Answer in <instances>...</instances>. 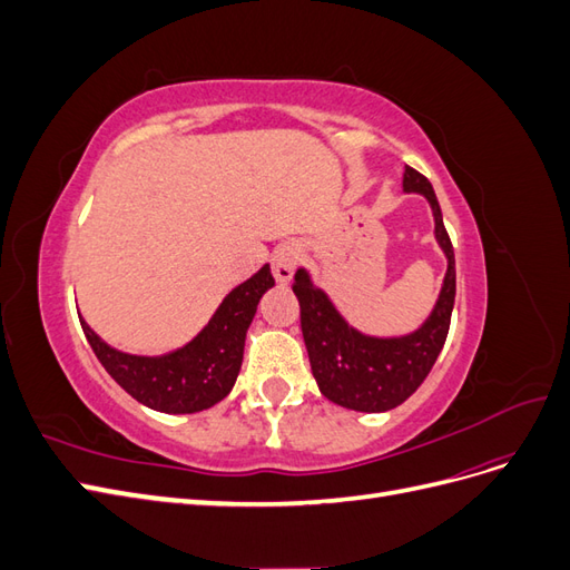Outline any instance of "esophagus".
<instances>
[{
  "label": "esophagus",
  "mask_w": 570,
  "mask_h": 570,
  "mask_svg": "<svg viewBox=\"0 0 570 570\" xmlns=\"http://www.w3.org/2000/svg\"><path fill=\"white\" fill-rule=\"evenodd\" d=\"M299 245L295 243H285L278 249L273 252V275L278 285H287L292 281V275H295V268L299 264Z\"/></svg>",
  "instance_id": "obj_1"
}]
</instances>
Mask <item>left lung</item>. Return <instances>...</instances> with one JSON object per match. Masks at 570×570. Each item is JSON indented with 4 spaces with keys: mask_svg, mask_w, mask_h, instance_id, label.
<instances>
[{
    "mask_svg": "<svg viewBox=\"0 0 570 570\" xmlns=\"http://www.w3.org/2000/svg\"><path fill=\"white\" fill-rule=\"evenodd\" d=\"M402 187L406 195L416 193L428 199L435 218V239L446 258L438 302L416 331L392 337L356 331L304 266L297 268L295 285H292V292L299 299L302 335L318 390L331 402L352 411L381 413L406 402L428 377L450 333L456 266L440 202L433 185L411 166L404 168Z\"/></svg>",
    "mask_w": 570,
    "mask_h": 570,
    "instance_id": "left-lung-1",
    "label": "left lung"
}]
</instances>
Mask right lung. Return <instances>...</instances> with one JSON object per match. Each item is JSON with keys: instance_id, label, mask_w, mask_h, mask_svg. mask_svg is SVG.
I'll list each match as a JSON object with an SVG mask.
<instances>
[{"instance_id": "right-lung-1", "label": "right lung", "mask_w": 570, "mask_h": 570, "mask_svg": "<svg viewBox=\"0 0 570 570\" xmlns=\"http://www.w3.org/2000/svg\"><path fill=\"white\" fill-rule=\"evenodd\" d=\"M273 285L271 266L264 264L223 297L193 340L157 356L120 352L101 340L82 316L80 325L101 366L132 400L161 413H197L230 394L243 368L245 340L258 299Z\"/></svg>"}]
</instances>
